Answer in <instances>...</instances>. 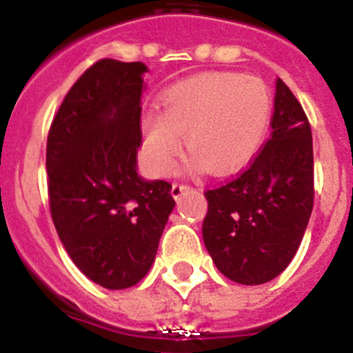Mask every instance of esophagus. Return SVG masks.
<instances>
[{"mask_svg": "<svg viewBox=\"0 0 353 353\" xmlns=\"http://www.w3.org/2000/svg\"><path fill=\"white\" fill-rule=\"evenodd\" d=\"M188 185L187 183H179V181H176V183H172V196H174V198H179V196H181L183 192H185V190H188Z\"/></svg>", "mask_w": 353, "mask_h": 353, "instance_id": "esophagus-1", "label": "esophagus"}]
</instances>
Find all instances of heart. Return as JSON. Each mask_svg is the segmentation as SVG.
Listing matches in <instances>:
<instances>
[{
  "instance_id": "b5f03b06",
  "label": "heart",
  "mask_w": 353,
  "mask_h": 353,
  "mask_svg": "<svg viewBox=\"0 0 353 353\" xmlns=\"http://www.w3.org/2000/svg\"><path fill=\"white\" fill-rule=\"evenodd\" d=\"M157 113L143 117L144 154L157 174H168L183 135L192 163L212 174L240 170L262 148L273 99L258 77L212 71L161 91Z\"/></svg>"
}]
</instances>
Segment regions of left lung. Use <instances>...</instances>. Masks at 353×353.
<instances>
[{
  "label": "left lung",
  "mask_w": 353,
  "mask_h": 353,
  "mask_svg": "<svg viewBox=\"0 0 353 353\" xmlns=\"http://www.w3.org/2000/svg\"><path fill=\"white\" fill-rule=\"evenodd\" d=\"M271 128V139L238 176L205 190V247L216 268L238 284L279 276L295 256L313 210L312 128L280 79Z\"/></svg>",
  "instance_id": "obj_1"
}]
</instances>
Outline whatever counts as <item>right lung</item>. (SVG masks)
<instances>
[{
	"mask_svg": "<svg viewBox=\"0 0 353 353\" xmlns=\"http://www.w3.org/2000/svg\"><path fill=\"white\" fill-rule=\"evenodd\" d=\"M146 65L102 58L68 91L47 135L52 223L82 273L108 290L135 285L154 263L174 209L168 181L135 170Z\"/></svg>",
	"mask_w": 353,
	"mask_h": 353,
	"instance_id": "add662e5",
	"label": "right lung"
}]
</instances>
